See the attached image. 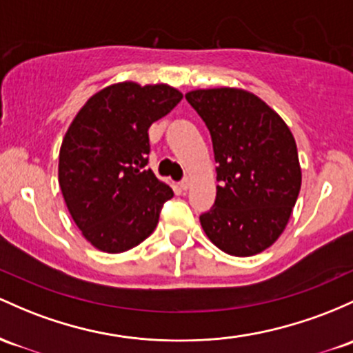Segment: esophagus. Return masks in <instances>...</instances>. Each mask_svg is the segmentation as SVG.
Wrapping results in <instances>:
<instances>
[{"label": "esophagus", "mask_w": 353, "mask_h": 353, "mask_svg": "<svg viewBox=\"0 0 353 353\" xmlns=\"http://www.w3.org/2000/svg\"><path fill=\"white\" fill-rule=\"evenodd\" d=\"M179 185H181V189H183V191H188V189L191 188V181H189V179H183V181H181V183H179Z\"/></svg>", "instance_id": "1"}]
</instances>
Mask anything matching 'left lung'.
I'll use <instances>...</instances> for the list:
<instances>
[{
    "label": "left lung",
    "mask_w": 353,
    "mask_h": 353,
    "mask_svg": "<svg viewBox=\"0 0 353 353\" xmlns=\"http://www.w3.org/2000/svg\"><path fill=\"white\" fill-rule=\"evenodd\" d=\"M185 99L206 123L219 164L221 185L201 226L224 253H261L285 231L300 194L295 137L273 108L243 88H199Z\"/></svg>",
    "instance_id": "1"
}]
</instances>
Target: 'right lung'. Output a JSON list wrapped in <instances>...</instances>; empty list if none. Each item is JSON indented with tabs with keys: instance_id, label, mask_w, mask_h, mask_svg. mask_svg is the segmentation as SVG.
Returning <instances> with one entry per match:
<instances>
[{
	"instance_id": "1",
	"label": "right lung",
	"mask_w": 353,
	"mask_h": 353,
	"mask_svg": "<svg viewBox=\"0 0 353 353\" xmlns=\"http://www.w3.org/2000/svg\"><path fill=\"white\" fill-rule=\"evenodd\" d=\"M183 100L165 83L120 82L92 95L60 147L58 183L83 238L103 253L141 245L172 189L147 169L149 127Z\"/></svg>"
}]
</instances>
